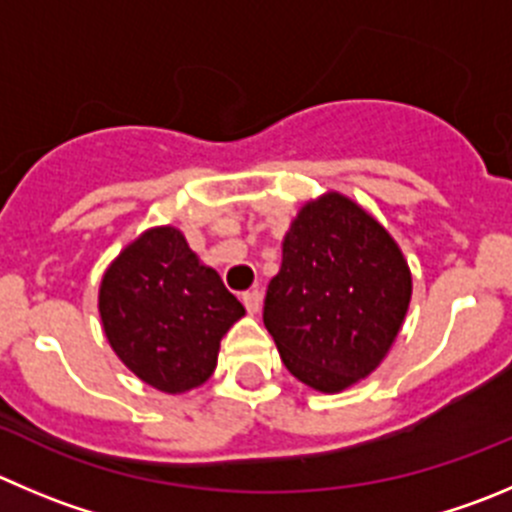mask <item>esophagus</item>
Wrapping results in <instances>:
<instances>
[{"mask_svg":"<svg viewBox=\"0 0 512 512\" xmlns=\"http://www.w3.org/2000/svg\"><path fill=\"white\" fill-rule=\"evenodd\" d=\"M243 304H246V309L251 311V314H256V311L261 309V291L253 289V291H246V294L241 296Z\"/></svg>","mask_w":512,"mask_h":512,"instance_id":"obj_1","label":"esophagus"}]
</instances>
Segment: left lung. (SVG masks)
Listing matches in <instances>:
<instances>
[{"label":"left lung","instance_id":"8db88e82","mask_svg":"<svg viewBox=\"0 0 512 512\" xmlns=\"http://www.w3.org/2000/svg\"><path fill=\"white\" fill-rule=\"evenodd\" d=\"M410 296V269L392 236L354 201L326 193L286 233L264 324L296 379L342 392L379 367Z\"/></svg>","mask_w":512,"mask_h":512}]
</instances>
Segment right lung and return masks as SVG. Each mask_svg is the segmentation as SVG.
Listing matches in <instances>:
<instances>
[{
  "mask_svg": "<svg viewBox=\"0 0 512 512\" xmlns=\"http://www.w3.org/2000/svg\"><path fill=\"white\" fill-rule=\"evenodd\" d=\"M246 314L221 276L198 264L178 228H150L100 284L105 337L125 367L178 394L213 374L223 334Z\"/></svg>",
  "mask_w": 512,
  "mask_h": 512,
  "instance_id": "add662e5",
  "label": "right lung"
}]
</instances>
